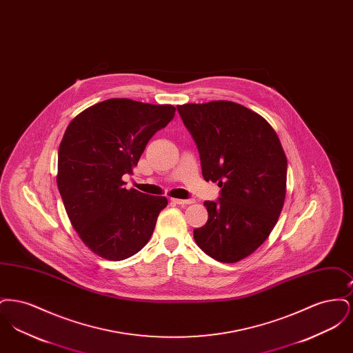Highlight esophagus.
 <instances>
[{
    "label": "esophagus",
    "instance_id": "esophagus-1",
    "mask_svg": "<svg viewBox=\"0 0 353 353\" xmlns=\"http://www.w3.org/2000/svg\"><path fill=\"white\" fill-rule=\"evenodd\" d=\"M172 202L177 203V205H190L193 203V200H181V199H172Z\"/></svg>",
    "mask_w": 353,
    "mask_h": 353
}]
</instances>
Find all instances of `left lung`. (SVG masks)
<instances>
[{
  "label": "left lung",
  "instance_id": "obj_1",
  "mask_svg": "<svg viewBox=\"0 0 353 353\" xmlns=\"http://www.w3.org/2000/svg\"><path fill=\"white\" fill-rule=\"evenodd\" d=\"M196 141L206 181L219 201H205L208 222L194 229L202 252L234 263L255 252L276 225L285 199L287 159L269 123L234 101L177 105Z\"/></svg>",
  "mask_w": 353,
  "mask_h": 353
}]
</instances>
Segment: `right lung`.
<instances>
[{
    "label": "right lung",
    "instance_id": "1",
    "mask_svg": "<svg viewBox=\"0 0 353 353\" xmlns=\"http://www.w3.org/2000/svg\"><path fill=\"white\" fill-rule=\"evenodd\" d=\"M170 104L108 99L71 120L58 151L57 185L84 245L108 261H123L150 241L168 200L125 189L150 139L174 117Z\"/></svg>",
    "mask_w": 353,
    "mask_h": 353
}]
</instances>
